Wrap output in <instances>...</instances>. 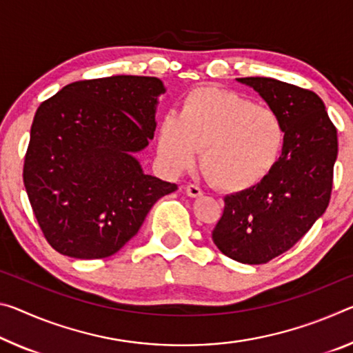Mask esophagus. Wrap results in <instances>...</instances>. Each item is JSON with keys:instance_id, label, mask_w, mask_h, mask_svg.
<instances>
[{"instance_id": "1", "label": "esophagus", "mask_w": 353, "mask_h": 353, "mask_svg": "<svg viewBox=\"0 0 353 353\" xmlns=\"http://www.w3.org/2000/svg\"><path fill=\"white\" fill-rule=\"evenodd\" d=\"M185 193L188 194L190 198H199V196H203V192H201V188H198L196 185H187V187H185Z\"/></svg>"}]
</instances>
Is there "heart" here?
I'll return each instance as SVG.
<instances>
[{
	"instance_id": "obj_1",
	"label": "heart",
	"mask_w": 353,
	"mask_h": 353,
	"mask_svg": "<svg viewBox=\"0 0 353 353\" xmlns=\"http://www.w3.org/2000/svg\"><path fill=\"white\" fill-rule=\"evenodd\" d=\"M286 128L275 110L220 88H198L166 114L157 150L171 172L188 170L201 149V168L218 188L242 193L265 181L281 159Z\"/></svg>"
}]
</instances>
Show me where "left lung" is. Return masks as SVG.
I'll return each instance as SVG.
<instances>
[{
	"label": "left lung",
	"instance_id": "8db88e82",
	"mask_svg": "<svg viewBox=\"0 0 353 353\" xmlns=\"http://www.w3.org/2000/svg\"><path fill=\"white\" fill-rule=\"evenodd\" d=\"M237 81L253 88L279 114L286 143L264 182L225 198L212 239L234 261L265 264L292 248L327 210L338 135L316 92L265 77Z\"/></svg>",
	"mask_w": 353,
	"mask_h": 353
}]
</instances>
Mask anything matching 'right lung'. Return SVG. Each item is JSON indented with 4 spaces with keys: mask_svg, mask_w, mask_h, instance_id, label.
Here are the masks:
<instances>
[{
    "mask_svg": "<svg viewBox=\"0 0 353 353\" xmlns=\"http://www.w3.org/2000/svg\"><path fill=\"white\" fill-rule=\"evenodd\" d=\"M163 81L114 75L67 85L39 106L23 182L58 253L100 259L119 251L176 183L144 172L137 154L157 127Z\"/></svg>",
    "mask_w": 353,
    "mask_h": 353,
    "instance_id": "obj_1",
    "label": "right lung"
}]
</instances>
